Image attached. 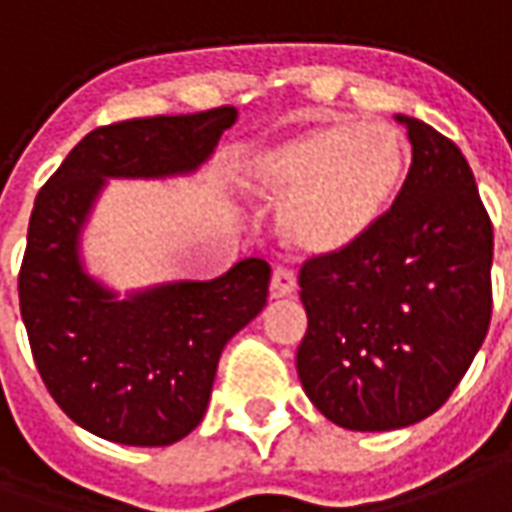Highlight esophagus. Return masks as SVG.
Wrapping results in <instances>:
<instances>
[{"label": "esophagus", "instance_id": "esophagus-1", "mask_svg": "<svg viewBox=\"0 0 512 512\" xmlns=\"http://www.w3.org/2000/svg\"><path fill=\"white\" fill-rule=\"evenodd\" d=\"M294 291H297V274L291 269H274V274H271V297L283 300V297H291Z\"/></svg>", "mask_w": 512, "mask_h": 512}]
</instances>
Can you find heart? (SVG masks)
I'll return each mask as SVG.
<instances>
[{"instance_id": "1", "label": "heart", "mask_w": 512, "mask_h": 512, "mask_svg": "<svg viewBox=\"0 0 512 512\" xmlns=\"http://www.w3.org/2000/svg\"><path fill=\"white\" fill-rule=\"evenodd\" d=\"M412 168L398 125L336 117L305 125L243 162V196L277 210V238L300 257H339L387 221Z\"/></svg>"}]
</instances>
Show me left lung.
Here are the masks:
<instances>
[{
  "label": "left lung",
  "mask_w": 512,
  "mask_h": 512,
  "mask_svg": "<svg viewBox=\"0 0 512 512\" xmlns=\"http://www.w3.org/2000/svg\"><path fill=\"white\" fill-rule=\"evenodd\" d=\"M412 142L398 204L367 241L300 271L302 389L330 423L392 431L434 415L488 336L493 227L462 151L395 114Z\"/></svg>",
  "instance_id": "obj_1"
}]
</instances>
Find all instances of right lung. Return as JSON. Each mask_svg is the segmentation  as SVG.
I'll use <instances>...</instances> for the list:
<instances>
[{
  "instance_id": "add662e5",
  "label": "right lung",
  "mask_w": 512,
  "mask_h": 512,
  "mask_svg": "<svg viewBox=\"0 0 512 512\" xmlns=\"http://www.w3.org/2000/svg\"><path fill=\"white\" fill-rule=\"evenodd\" d=\"M235 106L95 128L36 198L19 274L33 358L55 403L120 446H170L201 423L227 342L266 308L271 269L246 257L215 280L128 288L86 266L83 232L111 179L196 176Z\"/></svg>"
}]
</instances>
